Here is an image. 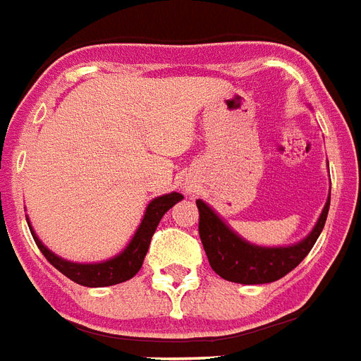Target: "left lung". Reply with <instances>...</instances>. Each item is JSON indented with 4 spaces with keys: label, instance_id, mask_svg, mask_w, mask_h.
Segmentation results:
<instances>
[{
    "label": "left lung",
    "instance_id": "obj_1",
    "mask_svg": "<svg viewBox=\"0 0 361 361\" xmlns=\"http://www.w3.org/2000/svg\"><path fill=\"white\" fill-rule=\"evenodd\" d=\"M195 203L199 209V236L212 270L233 283L261 285L278 281L304 261L324 229L330 210V195L315 227L304 240L289 246L270 247L257 246L242 238L203 199H197Z\"/></svg>",
    "mask_w": 361,
    "mask_h": 361
}]
</instances>
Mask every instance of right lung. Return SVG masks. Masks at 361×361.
<instances>
[{
    "label": "right lung",
    "mask_w": 361,
    "mask_h": 361,
    "mask_svg": "<svg viewBox=\"0 0 361 361\" xmlns=\"http://www.w3.org/2000/svg\"><path fill=\"white\" fill-rule=\"evenodd\" d=\"M183 197V194H177V192H171V194L160 195V197H154L151 203L147 204L145 214H143V220L135 229L134 236L130 238V242L126 244V247L121 253H117L115 257L106 259V261L100 262H74L66 261V259L59 257L56 253L48 250V247L40 242V238L37 236V233L33 231L31 224L30 226L31 235H33L35 244L39 246V250L42 252L48 261L54 264V267L59 270L61 274H65L66 278L76 281L78 285H83V287H109V285L123 283V281H128L130 278H134L135 274L140 272L141 264H143V259L147 255V250H149V244H151V238L157 231L158 224L162 220V216L166 214L167 210L171 209L173 204L178 203ZM30 220V218H27Z\"/></svg>",
    "instance_id": "right-lung-1"
}]
</instances>
